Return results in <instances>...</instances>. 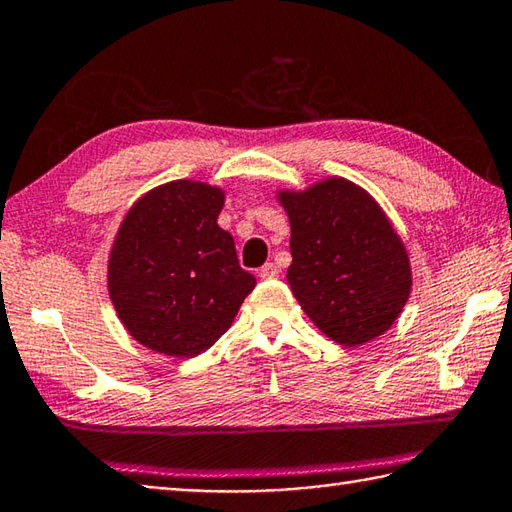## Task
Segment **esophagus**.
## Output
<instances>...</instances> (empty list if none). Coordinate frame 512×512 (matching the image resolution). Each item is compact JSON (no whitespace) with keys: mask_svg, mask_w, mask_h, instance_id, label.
<instances>
[{"mask_svg":"<svg viewBox=\"0 0 512 512\" xmlns=\"http://www.w3.org/2000/svg\"><path fill=\"white\" fill-rule=\"evenodd\" d=\"M279 275V270H277V266L275 264H264L262 268H259V277L262 279H275Z\"/></svg>","mask_w":512,"mask_h":512,"instance_id":"1","label":"esophagus"}]
</instances>
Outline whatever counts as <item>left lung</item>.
I'll use <instances>...</instances> for the list:
<instances>
[{
    "mask_svg": "<svg viewBox=\"0 0 512 512\" xmlns=\"http://www.w3.org/2000/svg\"><path fill=\"white\" fill-rule=\"evenodd\" d=\"M277 199L290 222L286 279L310 322L342 346L384 335L413 286L406 246L384 210L344 177Z\"/></svg>",
    "mask_w": 512,
    "mask_h": 512,
    "instance_id": "8db88e82",
    "label": "left lung"
}]
</instances>
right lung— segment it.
I'll return each instance as SVG.
<instances>
[{
	"label": "right lung",
	"mask_w": 512,
	"mask_h": 512,
	"mask_svg": "<svg viewBox=\"0 0 512 512\" xmlns=\"http://www.w3.org/2000/svg\"><path fill=\"white\" fill-rule=\"evenodd\" d=\"M224 190L177 179L148 190L128 210L108 257V295L139 344L195 357L233 324L255 277L219 228Z\"/></svg>",
	"instance_id": "right-lung-1"
}]
</instances>
